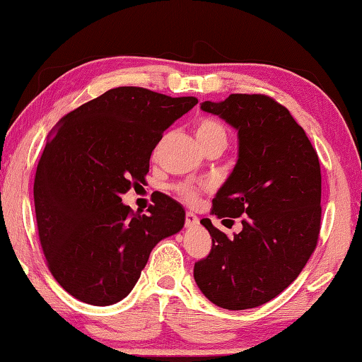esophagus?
Here are the masks:
<instances>
[{
	"instance_id": "1",
	"label": "esophagus",
	"mask_w": 362,
	"mask_h": 362,
	"mask_svg": "<svg viewBox=\"0 0 362 362\" xmlns=\"http://www.w3.org/2000/svg\"><path fill=\"white\" fill-rule=\"evenodd\" d=\"M199 223V219L197 216L193 214V212H187L185 214V227L187 228H193V227H197Z\"/></svg>"
}]
</instances>
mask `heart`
Listing matches in <instances>:
<instances>
[{"label": "heart", "instance_id": "b5f03b06", "mask_svg": "<svg viewBox=\"0 0 362 362\" xmlns=\"http://www.w3.org/2000/svg\"><path fill=\"white\" fill-rule=\"evenodd\" d=\"M194 134H197L199 145L203 148L211 145V143H226L227 145V130L219 120L216 119H211V117L199 119L197 122V127H194ZM203 190H204L203 187L193 185V183H180V185L175 187L177 194L188 203L197 202Z\"/></svg>", "mask_w": 362, "mask_h": 362}]
</instances>
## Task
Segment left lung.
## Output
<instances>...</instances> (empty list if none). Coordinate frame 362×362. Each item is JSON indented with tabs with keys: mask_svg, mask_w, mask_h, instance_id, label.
<instances>
[{
	"mask_svg": "<svg viewBox=\"0 0 362 362\" xmlns=\"http://www.w3.org/2000/svg\"><path fill=\"white\" fill-rule=\"evenodd\" d=\"M202 109L238 130L237 165L211 212L219 219L242 216L243 228L227 237L203 219L212 246L193 275L209 301L242 311L282 293L314 253L322 217L320 164L301 125L271 96L233 93Z\"/></svg>",
	"mask_w": 362,
	"mask_h": 362,
	"instance_id": "8db88e82",
	"label": "left lung"
}]
</instances>
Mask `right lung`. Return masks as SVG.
Segmentation results:
<instances>
[{
    "instance_id": "1",
    "label": "right lung",
    "mask_w": 362,
    "mask_h": 362,
    "mask_svg": "<svg viewBox=\"0 0 362 362\" xmlns=\"http://www.w3.org/2000/svg\"><path fill=\"white\" fill-rule=\"evenodd\" d=\"M141 87H117L61 119L40 158L33 202L40 245L56 282L93 306L114 305L140 279L158 242L185 211L158 193L148 214L122 194L145 182L164 130L197 105Z\"/></svg>"
}]
</instances>
